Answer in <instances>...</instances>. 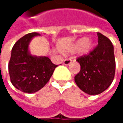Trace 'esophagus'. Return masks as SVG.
Wrapping results in <instances>:
<instances>
[{"label": "esophagus", "mask_w": 123, "mask_h": 123, "mask_svg": "<svg viewBox=\"0 0 123 123\" xmlns=\"http://www.w3.org/2000/svg\"><path fill=\"white\" fill-rule=\"evenodd\" d=\"M72 61H71V58H68V59H65L64 61H63V64L65 65H69L70 64H71Z\"/></svg>", "instance_id": "obj_1"}]
</instances>
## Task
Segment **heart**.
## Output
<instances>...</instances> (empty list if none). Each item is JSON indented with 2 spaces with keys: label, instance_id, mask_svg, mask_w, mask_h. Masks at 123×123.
<instances>
[{
  "label": "heart",
  "instance_id": "1",
  "mask_svg": "<svg viewBox=\"0 0 123 123\" xmlns=\"http://www.w3.org/2000/svg\"><path fill=\"white\" fill-rule=\"evenodd\" d=\"M94 47V43L91 40H88L87 37H83L78 39L75 43H73L69 48L68 51L74 53L80 50V53L83 55H87L91 53Z\"/></svg>",
  "mask_w": 123,
  "mask_h": 123
}]
</instances>
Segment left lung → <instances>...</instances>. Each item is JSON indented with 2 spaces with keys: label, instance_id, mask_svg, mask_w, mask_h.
Instances as JSON below:
<instances>
[{
  "label": "left lung",
  "instance_id": "1",
  "mask_svg": "<svg viewBox=\"0 0 123 123\" xmlns=\"http://www.w3.org/2000/svg\"><path fill=\"white\" fill-rule=\"evenodd\" d=\"M98 46L88 55L77 59L80 71L75 76L78 87L88 95L102 93L111 86L115 73L114 48L111 41L100 33Z\"/></svg>",
  "mask_w": 123,
  "mask_h": 123
}]
</instances>
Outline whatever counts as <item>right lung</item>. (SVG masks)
<instances>
[{
    "label": "right lung",
    "instance_id": "1",
    "mask_svg": "<svg viewBox=\"0 0 123 123\" xmlns=\"http://www.w3.org/2000/svg\"><path fill=\"white\" fill-rule=\"evenodd\" d=\"M37 33H31L20 38L13 45L8 64L11 81L13 86L25 93H33L49 81L55 68L48 57L31 53L29 45Z\"/></svg>",
    "mask_w": 123,
    "mask_h": 123
}]
</instances>
